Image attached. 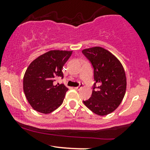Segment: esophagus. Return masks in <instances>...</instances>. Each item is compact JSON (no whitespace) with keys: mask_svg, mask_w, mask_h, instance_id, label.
Returning <instances> with one entry per match:
<instances>
[{"mask_svg":"<svg viewBox=\"0 0 150 150\" xmlns=\"http://www.w3.org/2000/svg\"><path fill=\"white\" fill-rule=\"evenodd\" d=\"M81 88H82V85H80V86H77V87H75V89H76V90H80V89Z\"/></svg>","mask_w":150,"mask_h":150,"instance_id":"1","label":"esophagus"}]
</instances>
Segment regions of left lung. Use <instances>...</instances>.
Here are the masks:
<instances>
[{
	"label": "left lung",
	"mask_w": 150,
	"mask_h": 150,
	"mask_svg": "<svg viewBox=\"0 0 150 150\" xmlns=\"http://www.w3.org/2000/svg\"><path fill=\"white\" fill-rule=\"evenodd\" d=\"M93 68V91L91 98L83 101L88 108L98 115L112 112L121 103L126 90V77L120 62L102 47L82 51Z\"/></svg>",
	"instance_id": "left-lung-1"
}]
</instances>
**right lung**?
I'll use <instances>...</instances> for the list:
<instances>
[{
	"instance_id": "1",
	"label": "right lung",
	"mask_w": 150,
	"mask_h": 150,
	"mask_svg": "<svg viewBox=\"0 0 150 150\" xmlns=\"http://www.w3.org/2000/svg\"><path fill=\"white\" fill-rule=\"evenodd\" d=\"M72 51L54 50L42 54L32 62L24 75L23 89L31 107L39 112L48 114L58 108L68 88L64 84H55L63 78L62 69Z\"/></svg>"
}]
</instances>
